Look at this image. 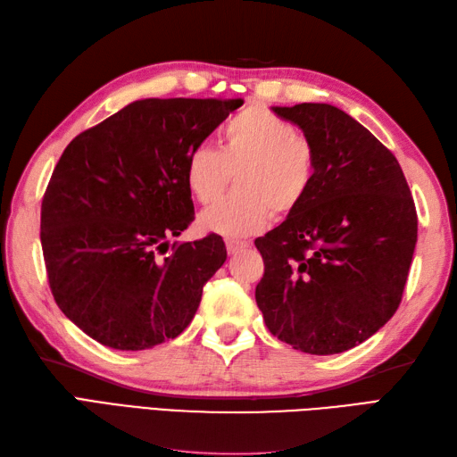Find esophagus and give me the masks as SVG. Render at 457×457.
<instances>
[{
    "mask_svg": "<svg viewBox=\"0 0 457 457\" xmlns=\"http://www.w3.org/2000/svg\"><path fill=\"white\" fill-rule=\"evenodd\" d=\"M245 247H247L245 241H236V239H228L226 241V249H228L229 254H237L239 251H243Z\"/></svg>",
    "mask_w": 457,
    "mask_h": 457,
    "instance_id": "obj_1",
    "label": "esophagus"
}]
</instances>
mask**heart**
Masks as SVG:
<instances>
[{
  "label": "heart",
  "instance_id": "1",
  "mask_svg": "<svg viewBox=\"0 0 457 457\" xmlns=\"http://www.w3.org/2000/svg\"><path fill=\"white\" fill-rule=\"evenodd\" d=\"M233 173L237 190L204 210L198 228L239 239L262 231L272 214L302 206L315 179L313 144L277 114L249 107L226 124L220 150L200 144L185 162L187 187L200 204L216 203Z\"/></svg>",
  "mask_w": 457,
  "mask_h": 457
}]
</instances>
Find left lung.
Here are the masks:
<instances>
[{"label":"left lung","instance_id":"8db88e82","mask_svg":"<svg viewBox=\"0 0 457 457\" xmlns=\"http://www.w3.org/2000/svg\"><path fill=\"white\" fill-rule=\"evenodd\" d=\"M315 150L302 206L254 239L264 274L254 290L278 341L307 354L353 348L401 303L417 245V210L401 165L378 137L327 103L272 107Z\"/></svg>","mask_w":457,"mask_h":457}]
</instances>
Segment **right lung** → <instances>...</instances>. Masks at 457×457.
Wrapping results in <instances>:
<instances>
[{
  "mask_svg": "<svg viewBox=\"0 0 457 457\" xmlns=\"http://www.w3.org/2000/svg\"><path fill=\"white\" fill-rule=\"evenodd\" d=\"M239 99H140L73 137L40 208L50 290L63 315L114 350L185 331L224 264L220 236L173 243L195 220L185 162Z\"/></svg>",
  "mask_w": 457,
  "mask_h": 457,
  "instance_id": "add662e5",
  "label": "right lung"
}]
</instances>
